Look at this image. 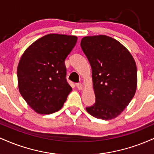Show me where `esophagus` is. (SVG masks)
I'll return each mask as SVG.
<instances>
[{
  "label": "esophagus",
  "instance_id": "obj_1",
  "mask_svg": "<svg viewBox=\"0 0 154 154\" xmlns=\"http://www.w3.org/2000/svg\"><path fill=\"white\" fill-rule=\"evenodd\" d=\"M77 88H78V90H79V91H82L83 89L82 84H81V83H78V84H77Z\"/></svg>",
  "mask_w": 154,
  "mask_h": 154
}]
</instances>
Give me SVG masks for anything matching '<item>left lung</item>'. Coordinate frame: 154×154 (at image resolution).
Here are the masks:
<instances>
[{"label": "left lung", "mask_w": 154, "mask_h": 154, "mask_svg": "<svg viewBox=\"0 0 154 154\" xmlns=\"http://www.w3.org/2000/svg\"><path fill=\"white\" fill-rule=\"evenodd\" d=\"M80 45L91 63L96 100L86 110L98 119H114L135 94L137 75L135 59L122 44L106 35L84 37Z\"/></svg>", "instance_id": "left-lung-1"}]
</instances>
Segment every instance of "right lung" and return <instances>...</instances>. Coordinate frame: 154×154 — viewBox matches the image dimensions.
<instances>
[{"label":"right lung","instance_id":"obj_1","mask_svg":"<svg viewBox=\"0 0 154 154\" xmlns=\"http://www.w3.org/2000/svg\"><path fill=\"white\" fill-rule=\"evenodd\" d=\"M77 41L75 35L48 34L31 44L22 54L17 67L19 91L38 114L60 110L72 91L66 79L64 61Z\"/></svg>","mask_w":154,"mask_h":154}]
</instances>
